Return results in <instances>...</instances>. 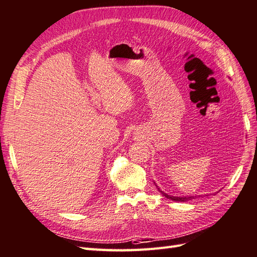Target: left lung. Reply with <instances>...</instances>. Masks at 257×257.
<instances>
[{
	"label": "left lung",
	"instance_id": "obj_1",
	"mask_svg": "<svg viewBox=\"0 0 257 257\" xmlns=\"http://www.w3.org/2000/svg\"><path fill=\"white\" fill-rule=\"evenodd\" d=\"M156 184V183H154ZM156 186L158 187V185H156ZM158 189L160 190V193L162 194L163 196H165L166 198L168 199H171V200H173V201H181V202H184V201H188V200H192V199H195V197L194 196H182V197H177V196H172V195H168L166 193H164L163 190H161L159 187H158Z\"/></svg>",
	"mask_w": 257,
	"mask_h": 257
}]
</instances>
